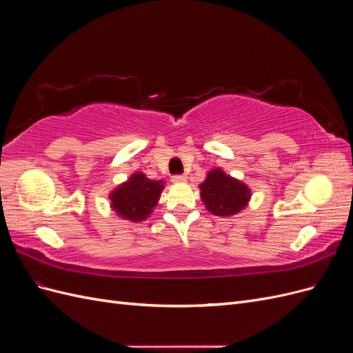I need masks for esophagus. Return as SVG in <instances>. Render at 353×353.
<instances>
[{"mask_svg":"<svg viewBox=\"0 0 353 353\" xmlns=\"http://www.w3.org/2000/svg\"><path fill=\"white\" fill-rule=\"evenodd\" d=\"M170 179H172V183H185L187 175H184V174L183 175H174Z\"/></svg>","mask_w":353,"mask_h":353,"instance_id":"34e87169","label":"esophagus"}]
</instances>
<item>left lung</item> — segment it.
<instances>
[{
	"label": "left lung",
	"instance_id": "obj_1",
	"mask_svg": "<svg viewBox=\"0 0 353 353\" xmlns=\"http://www.w3.org/2000/svg\"><path fill=\"white\" fill-rule=\"evenodd\" d=\"M201 200L206 209L216 216H231L243 210L250 199V190L222 169H212L205 183L200 184Z\"/></svg>",
	"mask_w": 353,
	"mask_h": 353
}]
</instances>
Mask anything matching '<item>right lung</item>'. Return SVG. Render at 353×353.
Returning <instances> with one entry per match:
<instances>
[{
  "label": "right lung",
  "mask_w": 353,
  "mask_h": 353,
  "mask_svg": "<svg viewBox=\"0 0 353 353\" xmlns=\"http://www.w3.org/2000/svg\"><path fill=\"white\" fill-rule=\"evenodd\" d=\"M162 190L163 181L148 179L144 174L137 172L110 194L112 208L125 219L144 221L157 205Z\"/></svg>",
  "instance_id": "right-lung-1"
}]
</instances>
